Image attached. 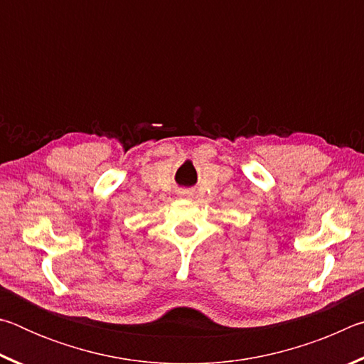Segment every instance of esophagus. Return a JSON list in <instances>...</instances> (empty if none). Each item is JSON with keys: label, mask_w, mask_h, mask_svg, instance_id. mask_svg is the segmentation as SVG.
Here are the masks:
<instances>
[{"label": "esophagus", "mask_w": 364, "mask_h": 364, "mask_svg": "<svg viewBox=\"0 0 364 364\" xmlns=\"http://www.w3.org/2000/svg\"><path fill=\"white\" fill-rule=\"evenodd\" d=\"M180 196H181V197H191V196H193V191L181 189V191H180Z\"/></svg>", "instance_id": "1"}]
</instances>
